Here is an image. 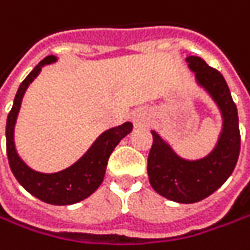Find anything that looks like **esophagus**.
<instances>
[{
	"mask_svg": "<svg viewBox=\"0 0 250 250\" xmlns=\"http://www.w3.org/2000/svg\"><path fill=\"white\" fill-rule=\"evenodd\" d=\"M149 122V114L144 111V109H139L133 114V124L136 126H144V125H147Z\"/></svg>",
	"mask_w": 250,
	"mask_h": 250,
	"instance_id": "esophagus-1",
	"label": "esophagus"
}]
</instances>
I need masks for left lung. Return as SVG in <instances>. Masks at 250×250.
<instances>
[{
    "label": "left lung",
    "mask_w": 250,
    "mask_h": 250,
    "mask_svg": "<svg viewBox=\"0 0 250 250\" xmlns=\"http://www.w3.org/2000/svg\"><path fill=\"white\" fill-rule=\"evenodd\" d=\"M195 73L197 83L204 87L221 109L224 125L215 149L204 159L186 160L177 156L156 132L147 157V174L153 190L167 200L193 204L218 190L236 166L241 150L238 109L228 84L218 70L198 56L186 59Z\"/></svg>",
    "instance_id": "left-lung-1"
}]
</instances>
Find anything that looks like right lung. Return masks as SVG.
Masks as SVG:
<instances>
[{
  "mask_svg": "<svg viewBox=\"0 0 250 250\" xmlns=\"http://www.w3.org/2000/svg\"><path fill=\"white\" fill-rule=\"evenodd\" d=\"M53 62H56L55 56L44 57L26 76V79L21 83L14 100V105L6 118V155H8L9 167L12 170L15 179L28 193H31L32 195H35L36 198L42 200L47 204L69 206L87 198L100 187V184L104 180L108 159L111 156L112 150L119 144V141L132 131L133 125L131 122H125L119 126L105 131L101 136H98V139L94 142L93 146L88 149V152L80 160H77L73 166H70L66 170L46 174L28 167L17 153L14 145V126L18 117L22 97L26 91L28 85L39 74V71L44 64Z\"/></svg>",
  "mask_w": 250,
  "mask_h": 250,
  "instance_id": "add662e5",
  "label": "right lung"
}]
</instances>
